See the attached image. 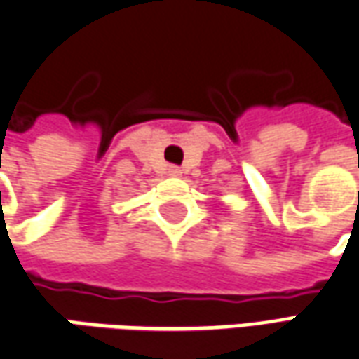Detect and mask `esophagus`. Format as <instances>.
Masks as SVG:
<instances>
[{
    "instance_id": "obj_1",
    "label": "esophagus",
    "mask_w": 359,
    "mask_h": 359,
    "mask_svg": "<svg viewBox=\"0 0 359 359\" xmlns=\"http://www.w3.org/2000/svg\"><path fill=\"white\" fill-rule=\"evenodd\" d=\"M168 175H174V177H177V175H182V168L175 166V164H172V166H168Z\"/></svg>"
}]
</instances>
